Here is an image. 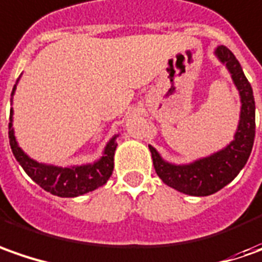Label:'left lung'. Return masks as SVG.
Returning a JSON list of instances; mask_svg holds the SVG:
<instances>
[{"instance_id": "1", "label": "left lung", "mask_w": 262, "mask_h": 262, "mask_svg": "<svg viewBox=\"0 0 262 262\" xmlns=\"http://www.w3.org/2000/svg\"><path fill=\"white\" fill-rule=\"evenodd\" d=\"M214 55L223 65H226L241 97V116L233 140L226 148L214 152L210 157L185 165H176L164 161L157 149L149 145L154 168L159 178L180 193L199 197L219 191L238 176L248 161L255 138V101L252 86L238 59L226 46H217Z\"/></svg>"}]
</instances>
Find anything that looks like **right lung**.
<instances>
[{
    "label": "right lung",
    "mask_w": 262,
    "mask_h": 262,
    "mask_svg": "<svg viewBox=\"0 0 262 262\" xmlns=\"http://www.w3.org/2000/svg\"><path fill=\"white\" fill-rule=\"evenodd\" d=\"M15 85H14L11 95H14ZM10 114L11 116H10V123H8V138H10V146H11L14 157L23 167L26 174L30 177L34 183L40 185L43 190L59 197H77V195L90 193L107 183L114 168V150L117 146V142H116L117 135L113 136L110 142L105 145L103 157L98 161H95L94 164L65 168L48 165V164H41L32 159L18 146L17 139L14 136L13 108Z\"/></svg>",
    "instance_id": "right-lung-1"
}]
</instances>
